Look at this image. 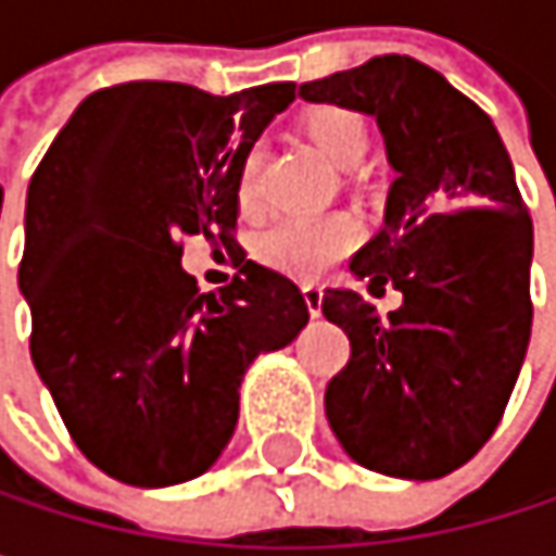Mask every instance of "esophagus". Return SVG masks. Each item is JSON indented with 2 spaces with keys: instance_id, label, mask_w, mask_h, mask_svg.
I'll list each match as a JSON object with an SVG mask.
<instances>
[{
  "instance_id": "34e87169",
  "label": "esophagus",
  "mask_w": 556,
  "mask_h": 556,
  "mask_svg": "<svg viewBox=\"0 0 556 556\" xmlns=\"http://www.w3.org/2000/svg\"><path fill=\"white\" fill-rule=\"evenodd\" d=\"M302 299L308 305L312 315H321V299H325V286L321 282H302Z\"/></svg>"
}]
</instances>
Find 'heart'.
I'll return each instance as SVG.
<instances>
[{"instance_id": "obj_1", "label": "heart", "mask_w": 556, "mask_h": 556, "mask_svg": "<svg viewBox=\"0 0 556 556\" xmlns=\"http://www.w3.org/2000/svg\"><path fill=\"white\" fill-rule=\"evenodd\" d=\"M305 138L338 167H354L370 144V131L361 112L348 105H315L302 115ZM257 176H261V151H251L238 169V199L244 208L257 205ZM361 238V228L351 215H292L277 222L261 238V254L270 267L292 277H318L334 261H341Z\"/></svg>"}]
</instances>
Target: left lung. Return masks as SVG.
<instances>
[{"instance_id":"left-lung-1","label":"left lung","mask_w":556,"mask_h":556,"mask_svg":"<svg viewBox=\"0 0 556 556\" xmlns=\"http://www.w3.org/2000/svg\"><path fill=\"white\" fill-rule=\"evenodd\" d=\"M377 118L395 179L387 218L351 270L392 282L402 305L380 318L354 289L321 312L351 338L348 367L325 389L341 447L367 470L438 480L496 431L531 338V215L490 115L412 56L299 86Z\"/></svg>"}]
</instances>
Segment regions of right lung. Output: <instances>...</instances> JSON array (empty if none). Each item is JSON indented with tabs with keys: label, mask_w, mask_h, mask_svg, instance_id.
<instances>
[{
	"label": "right lung",
	"mask_w": 556,
	"mask_h": 556,
	"mask_svg": "<svg viewBox=\"0 0 556 556\" xmlns=\"http://www.w3.org/2000/svg\"><path fill=\"white\" fill-rule=\"evenodd\" d=\"M292 99L295 83L109 86L31 176V361L76 447L128 486L202 477L235 434L244 370L308 321L299 286L244 254L218 295L179 264L192 235L238 248V169Z\"/></svg>",
	"instance_id": "add662e5"
}]
</instances>
